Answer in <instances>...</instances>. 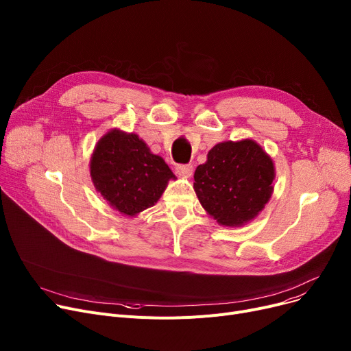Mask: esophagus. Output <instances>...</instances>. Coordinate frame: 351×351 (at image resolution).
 Returning <instances> with one entry per match:
<instances>
[{"instance_id": "34e87169", "label": "esophagus", "mask_w": 351, "mask_h": 351, "mask_svg": "<svg viewBox=\"0 0 351 351\" xmlns=\"http://www.w3.org/2000/svg\"><path fill=\"white\" fill-rule=\"evenodd\" d=\"M176 172L183 176H191L193 173V166L192 165H178Z\"/></svg>"}]
</instances>
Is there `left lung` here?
<instances>
[{
  "label": "left lung",
  "mask_w": 351,
  "mask_h": 351,
  "mask_svg": "<svg viewBox=\"0 0 351 351\" xmlns=\"http://www.w3.org/2000/svg\"><path fill=\"white\" fill-rule=\"evenodd\" d=\"M193 178L199 202L216 222L242 226L270 199L274 166L254 141H229L212 147Z\"/></svg>",
  "instance_id": "8db88e82"
}]
</instances>
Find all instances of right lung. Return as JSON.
I'll list each match as a JSON object with an SVG mask.
<instances>
[{
  "label": "right lung",
  "mask_w": 351,
  "mask_h": 351,
  "mask_svg": "<svg viewBox=\"0 0 351 351\" xmlns=\"http://www.w3.org/2000/svg\"><path fill=\"white\" fill-rule=\"evenodd\" d=\"M90 176L109 205L135 216L154 206L175 175L165 160L151 154L135 134L108 132L90 159Z\"/></svg>",
  "instance_id": "obj_1"
}]
</instances>
